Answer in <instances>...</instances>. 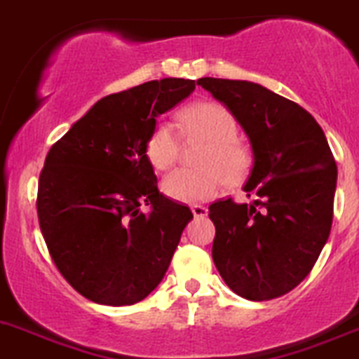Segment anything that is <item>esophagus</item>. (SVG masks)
Segmentation results:
<instances>
[{
  "instance_id": "esophagus-1",
  "label": "esophagus",
  "mask_w": 359,
  "mask_h": 359,
  "mask_svg": "<svg viewBox=\"0 0 359 359\" xmlns=\"http://www.w3.org/2000/svg\"><path fill=\"white\" fill-rule=\"evenodd\" d=\"M191 210H193L194 217H207V214H208V208L203 207V205H193V207H191Z\"/></svg>"
}]
</instances>
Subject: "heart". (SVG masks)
Returning a JSON list of instances; mask_svg holds the SVG:
<instances>
[{
  "label": "heart",
  "instance_id": "obj_1",
  "mask_svg": "<svg viewBox=\"0 0 359 359\" xmlns=\"http://www.w3.org/2000/svg\"><path fill=\"white\" fill-rule=\"evenodd\" d=\"M184 137L207 142L200 158L201 170L177 168L165 175L163 193L175 201L196 203L215 196L222 180L236 182L249 168L247 151L238 144V123L226 107L194 103L179 114ZM179 137L172 124L159 123L145 145V154L154 168L166 170L179 156Z\"/></svg>",
  "mask_w": 359,
  "mask_h": 359
}]
</instances>
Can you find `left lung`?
Instances as JSON below:
<instances>
[{
	"label": "left lung",
	"instance_id": "8db88e82",
	"mask_svg": "<svg viewBox=\"0 0 359 359\" xmlns=\"http://www.w3.org/2000/svg\"><path fill=\"white\" fill-rule=\"evenodd\" d=\"M247 133L254 165L243 191L208 207L212 259L229 290L252 302L290 293L311 273L330 236L337 165L321 126L298 103L259 83L203 76Z\"/></svg>",
	"mask_w": 359,
	"mask_h": 359
}]
</instances>
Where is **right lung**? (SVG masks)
I'll use <instances>...</instances> for the list:
<instances>
[{
    "label": "right lung",
    "instance_id": "add662e5",
    "mask_svg": "<svg viewBox=\"0 0 359 359\" xmlns=\"http://www.w3.org/2000/svg\"><path fill=\"white\" fill-rule=\"evenodd\" d=\"M194 87L163 79L105 96L48 151L38 180L41 235L87 300L133 305L165 277L193 212L159 193L145 145L158 117Z\"/></svg>",
    "mask_w": 359,
    "mask_h": 359
}]
</instances>
